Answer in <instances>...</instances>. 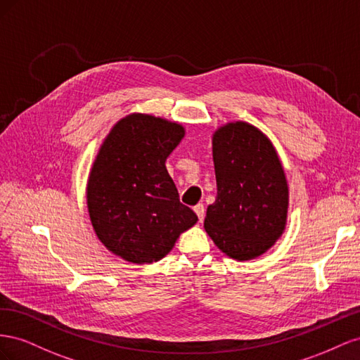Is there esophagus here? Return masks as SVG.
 I'll return each instance as SVG.
<instances>
[{
	"label": "esophagus",
	"instance_id": "obj_1",
	"mask_svg": "<svg viewBox=\"0 0 360 360\" xmlns=\"http://www.w3.org/2000/svg\"><path fill=\"white\" fill-rule=\"evenodd\" d=\"M194 212L198 214V217H199V220L202 221L203 219H205V207H203V203H198L196 207H194Z\"/></svg>",
	"mask_w": 360,
	"mask_h": 360
}]
</instances>
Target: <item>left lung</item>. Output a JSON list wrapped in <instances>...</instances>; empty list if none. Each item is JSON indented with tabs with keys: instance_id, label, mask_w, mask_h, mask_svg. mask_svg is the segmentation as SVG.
Masks as SVG:
<instances>
[{
	"instance_id": "8db88e82",
	"label": "left lung",
	"mask_w": 360,
	"mask_h": 360,
	"mask_svg": "<svg viewBox=\"0 0 360 360\" xmlns=\"http://www.w3.org/2000/svg\"><path fill=\"white\" fill-rule=\"evenodd\" d=\"M217 198L205 231L226 255L249 261L281 237L288 211V186L281 161L262 132L237 122L212 139Z\"/></svg>"
}]
</instances>
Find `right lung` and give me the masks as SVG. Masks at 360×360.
<instances>
[{
  "label": "right lung",
  "mask_w": 360,
  "mask_h": 360,
  "mask_svg": "<svg viewBox=\"0 0 360 360\" xmlns=\"http://www.w3.org/2000/svg\"><path fill=\"white\" fill-rule=\"evenodd\" d=\"M182 137L178 123L131 115L101 146L87 184L90 220L105 248L128 262L161 259L198 221L166 169Z\"/></svg>",
  "instance_id": "add662e5"
}]
</instances>
